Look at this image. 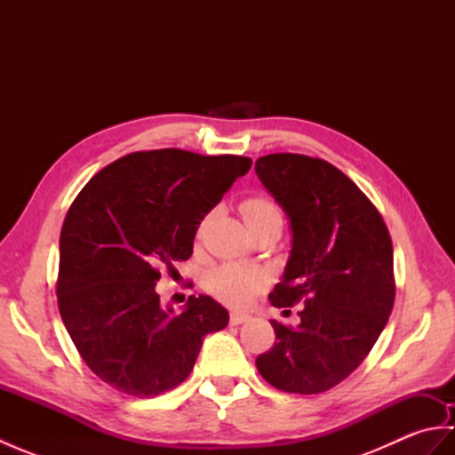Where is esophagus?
<instances>
[{
    "instance_id": "34e87169",
    "label": "esophagus",
    "mask_w": 455,
    "mask_h": 455,
    "mask_svg": "<svg viewBox=\"0 0 455 455\" xmlns=\"http://www.w3.org/2000/svg\"><path fill=\"white\" fill-rule=\"evenodd\" d=\"M246 321H250L248 315H243V313H230V324H233V326H238V324H243V323H246Z\"/></svg>"
}]
</instances>
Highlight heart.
Listing matches in <instances>:
<instances>
[{
	"label": "heart",
	"mask_w": 455,
	"mask_h": 455,
	"mask_svg": "<svg viewBox=\"0 0 455 455\" xmlns=\"http://www.w3.org/2000/svg\"><path fill=\"white\" fill-rule=\"evenodd\" d=\"M240 211H243L246 225H252V222L264 220L267 217H282V211H279L275 203L262 196L244 199L243 205H240ZM203 227H205V220L199 225L197 236L203 235ZM264 283L266 277L259 269L233 262L215 267L207 277L209 291L215 295L219 301L236 308H243L252 301L259 289L264 287Z\"/></svg>",
	"instance_id": "b5f03b06"
}]
</instances>
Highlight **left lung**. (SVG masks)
Wrapping results in <instances>:
<instances>
[{
	"label": "left lung",
	"mask_w": 455,
	"mask_h": 455,
	"mask_svg": "<svg viewBox=\"0 0 455 455\" xmlns=\"http://www.w3.org/2000/svg\"><path fill=\"white\" fill-rule=\"evenodd\" d=\"M256 173L293 233L291 256L269 301L277 308L305 305L299 326L272 321L275 342L256 357V367L279 391L324 393L365 360L389 321V230L365 193L326 160L267 154L256 160Z\"/></svg>",
	"instance_id": "1"
}]
</instances>
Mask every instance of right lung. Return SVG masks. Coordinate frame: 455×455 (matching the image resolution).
Listing matches in <instances>:
<instances>
[{
	"label": "right lung",
	"instance_id": "obj_1",
	"mask_svg": "<svg viewBox=\"0 0 455 455\" xmlns=\"http://www.w3.org/2000/svg\"><path fill=\"white\" fill-rule=\"evenodd\" d=\"M252 166L246 156L162 148L115 160L85 183L60 233L58 308L82 360L131 397H156L191 373L203 338L228 311L191 295L162 308L160 269L193 254L207 212Z\"/></svg>",
	"mask_w": 455,
	"mask_h": 455
}]
</instances>
